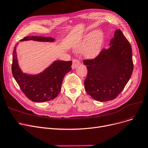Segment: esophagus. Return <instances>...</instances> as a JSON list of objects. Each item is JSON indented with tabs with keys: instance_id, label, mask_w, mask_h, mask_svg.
<instances>
[{
	"instance_id": "esophagus-1",
	"label": "esophagus",
	"mask_w": 148,
	"mask_h": 148,
	"mask_svg": "<svg viewBox=\"0 0 148 148\" xmlns=\"http://www.w3.org/2000/svg\"><path fill=\"white\" fill-rule=\"evenodd\" d=\"M80 62L79 60L77 59H73V63H72V68L73 69H76L78 66L80 65Z\"/></svg>"
}]
</instances>
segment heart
<instances>
[{
  "mask_svg": "<svg viewBox=\"0 0 148 148\" xmlns=\"http://www.w3.org/2000/svg\"><path fill=\"white\" fill-rule=\"evenodd\" d=\"M104 40V34L100 30H96L88 33L82 38L76 45L75 49L77 51H82L86 57L94 58L100 53Z\"/></svg>",
  "mask_w": 148,
  "mask_h": 148,
  "instance_id": "b5f03b06",
  "label": "heart"
}]
</instances>
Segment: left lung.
Returning <instances> with one entry per match:
<instances>
[{
	"label": "left lung",
	"mask_w": 148,
	"mask_h": 148,
	"mask_svg": "<svg viewBox=\"0 0 148 148\" xmlns=\"http://www.w3.org/2000/svg\"><path fill=\"white\" fill-rule=\"evenodd\" d=\"M109 45L95 58L84 60L88 72L84 81L85 91L101 102L115 99L133 71L132 47L121 30L115 31Z\"/></svg>",
	"instance_id": "obj_1"
}]
</instances>
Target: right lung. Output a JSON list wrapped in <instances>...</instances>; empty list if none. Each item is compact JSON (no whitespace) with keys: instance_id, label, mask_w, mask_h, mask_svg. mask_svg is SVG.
Returning <instances> with one entry per match:
<instances>
[{"instance_id":"1","label":"right lung","mask_w":148,"mask_h":148,"mask_svg":"<svg viewBox=\"0 0 148 148\" xmlns=\"http://www.w3.org/2000/svg\"><path fill=\"white\" fill-rule=\"evenodd\" d=\"M33 40L38 42H54L51 37L27 36L20 41ZM16 44L13 51L12 72L23 92L29 100L34 102H44L53 100L60 92L65 75L72 70V61L57 60L42 73L29 75L22 72L19 67L16 52Z\"/></svg>"}]
</instances>
